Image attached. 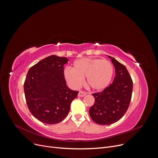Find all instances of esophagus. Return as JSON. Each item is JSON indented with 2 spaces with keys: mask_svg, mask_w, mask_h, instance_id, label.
I'll return each mask as SVG.
<instances>
[{
  "mask_svg": "<svg viewBox=\"0 0 158 158\" xmlns=\"http://www.w3.org/2000/svg\"><path fill=\"white\" fill-rule=\"evenodd\" d=\"M87 95V92H84V91H80L79 92V93H78V96L79 97H84V96H85V95Z\"/></svg>",
  "mask_w": 158,
  "mask_h": 158,
  "instance_id": "1",
  "label": "esophagus"
}]
</instances>
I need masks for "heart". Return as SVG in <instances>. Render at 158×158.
<instances>
[{"label":"heart","instance_id":"1","mask_svg":"<svg viewBox=\"0 0 158 158\" xmlns=\"http://www.w3.org/2000/svg\"><path fill=\"white\" fill-rule=\"evenodd\" d=\"M114 69L108 60L96 58H82L75 60L72 70L64 71L66 80L75 88L80 86L83 78L86 77L89 86L95 90L106 88L111 82Z\"/></svg>","mask_w":158,"mask_h":158}]
</instances>
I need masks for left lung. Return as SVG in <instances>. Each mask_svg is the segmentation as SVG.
<instances>
[{"label":"left lung","mask_w":158,"mask_h":158,"mask_svg":"<svg viewBox=\"0 0 158 158\" xmlns=\"http://www.w3.org/2000/svg\"><path fill=\"white\" fill-rule=\"evenodd\" d=\"M115 69L113 82L102 92L93 94L95 102L89 109V115L99 125H107L124 116L130 105L133 82L125 65L109 56Z\"/></svg>","instance_id":"8db88e82"}]
</instances>
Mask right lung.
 <instances>
[{
    "instance_id": "obj_1",
    "label": "right lung",
    "mask_w": 158,
    "mask_h": 158,
    "mask_svg": "<svg viewBox=\"0 0 158 158\" xmlns=\"http://www.w3.org/2000/svg\"><path fill=\"white\" fill-rule=\"evenodd\" d=\"M66 57L51 55L28 70L23 84L30 113L41 122L52 125L67 116L79 92L67 87L64 75Z\"/></svg>"
}]
</instances>
